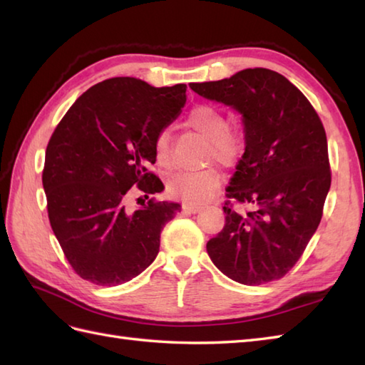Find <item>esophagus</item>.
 I'll use <instances>...</instances> for the list:
<instances>
[{"instance_id": "1", "label": "esophagus", "mask_w": 365, "mask_h": 365, "mask_svg": "<svg viewBox=\"0 0 365 365\" xmlns=\"http://www.w3.org/2000/svg\"><path fill=\"white\" fill-rule=\"evenodd\" d=\"M183 212H187V213H192V215H196V213H199L200 212V208L199 207H195V205H188V204H183Z\"/></svg>"}]
</instances>
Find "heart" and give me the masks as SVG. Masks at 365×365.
<instances>
[{
    "label": "heart",
    "mask_w": 365,
    "mask_h": 365,
    "mask_svg": "<svg viewBox=\"0 0 365 365\" xmlns=\"http://www.w3.org/2000/svg\"><path fill=\"white\" fill-rule=\"evenodd\" d=\"M187 127L195 130L207 141L204 157L207 161H216L222 166H234L245 152V139L229 130V122L220 110L200 105L187 115ZM155 161L163 168L173 165L170 155V136L168 130H161L153 141ZM221 185V175L216 169L178 170L168 178L166 191L175 199L190 205L208 202Z\"/></svg>",
    "instance_id": "1"
}]
</instances>
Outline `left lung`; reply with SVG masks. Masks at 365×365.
<instances>
[{"mask_svg":"<svg viewBox=\"0 0 365 365\" xmlns=\"http://www.w3.org/2000/svg\"><path fill=\"white\" fill-rule=\"evenodd\" d=\"M190 88L242 114L245 133V153L226 191L229 199L251 208L240 212L227 200L226 224L207 243V252L235 282L281 279L319 227L331 187L319 114L297 86L269 68H245Z\"/></svg>","mask_w":365,"mask_h":365,"instance_id":"left-lung-1","label":"left lung"}]
</instances>
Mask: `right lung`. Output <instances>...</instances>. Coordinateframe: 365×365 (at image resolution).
<instances>
[{
  "label": "right lung",
  "instance_id": "add662e5",
  "mask_svg": "<svg viewBox=\"0 0 365 365\" xmlns=\"http://www.w3.org/2000/svg\"><path fill=\"white\" fill-rule=\"evenodd\" d=\"M187 84L153 88L131 76L89 88L53 131L42 183L51 229L75 273L97 285L141 274L160 251L175 202L150 199L130 212V188L163 191L149 170L153 141L187 102Z\"/></svg>",
  "mask_w": 365,
  "mask_h": 365
}]
</instances>
